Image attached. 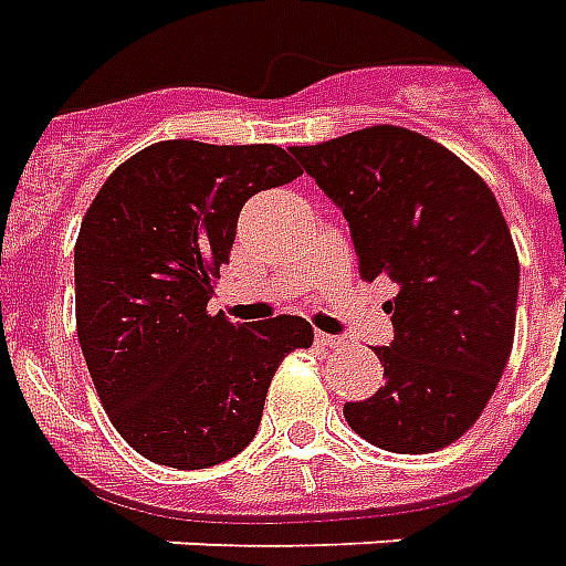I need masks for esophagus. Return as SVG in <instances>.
<instances>
[{"label": "esophagus", "instance_id": "1", "mask_svg": "<svg viewBox=\"0 0 566 566\" xmlns=\"http://www.w3.org/2000/svg\"><path fill=\"white\" fill-rule=\"evenodd\" d=\"M315 342L321 347H342V338L329 336V333H315Z\"/></svg>", "mask_w": 566, "mask_h": 566}]
</instances>
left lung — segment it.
Instances as JSON below:
<instances>
[{
	"instance_id": "8db88e82",
	"label": "left lung",
	"mask_w": 566,
	"mask_h": 566,
	"mask_svg": "<svg viewBox=\"0 0 566 566\" xmlns=\"http://www.w3.org/2000/svg\"><path fill=\"white\" fill-rule=\"evenodd\" d=\"M347 219L359 275H387L396 336L375 347L387 384L347 401V426L389 453L459 441L492 399L516 333L518 258L504 212L459 155L429 137L371 125L291 146Z\"/></svg>"
}]
</instances>
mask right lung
<instances>
[{"instance_id":"obj_1","label":"right lung","mask_w":566,"mask_h":566,"mask_svg":"<svg viewBox=\"0 0 566 566\" xmlns=\"http://www.w3.org/2000/svg\"><path fill=\"white\" fill-rule=\"evenodd\" d=\"M303 174L272 144L161 140L95 195L74 245L77 338L116 432L149 462L198 471L242 453L275 368L308 321L230 324L207 303L242 203Z\"/></svg>"}]
</instances>
